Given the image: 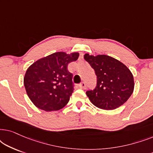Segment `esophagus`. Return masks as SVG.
Returning a JSON list of instances; mask_svg holds the SVG:
<instances>
[{"label": "esophagus", "mask_w": 153, "mask_h": 153, "mask_svg": "<svg viewBox=\"0 0 153 153\" xmlns=\"http://www.w3.org/2000/svg\"><path fill=\"white\" fill-rule=\"evenodd\" d=\"M79 86L81 89H85V83L84 82H81L80 84L79 85Z\"/></svg>", "instance_id": "obj_1"}]
</instances>
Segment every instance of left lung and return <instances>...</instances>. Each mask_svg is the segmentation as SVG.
<instances>
[{
  "label": "left lung",
  "instance_id": "left-lung-1",
  "mask_svg": "<svg viewBox=\"0 0 153 153\" xmlns=\"http://www.w3.org/2000/svg\"><path fill=\"white\" fill-rule=\"evenodd\" d=\"M84 59L95 70L97 85L86 91L92 104L105 110H113L123 105L133 93V75L124 64L106 55H84Z\"/></svg>",
  "mask_w": 153,
  "mask_h": 153
}]
</instances>
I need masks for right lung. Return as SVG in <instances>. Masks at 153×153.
<instances>
[{"instance_id":"add662e5","label":"right lung","mask_w":153,"mask_h":153,"mask_svg":"<svg viewBox=\"0 0 153 153\" xmlns=\"http://www.w3.org/2000/svg\"><path fill=\"white\" fill-rule=\"evenodd\" d=\"M79 53L56 52L37 60L27 70L24 83L29 98L46 111L63 108L74 91L73 74L68 64L78 59Z\"/></svg>"}]
</instances>
